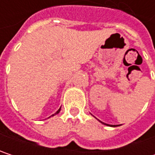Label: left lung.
Returning a JSON list of instances; mask_svg holds the SVG:
<instances>
[{
    "mask_svg": "<svg viewBox=\"0 0 155 155\" xmlns=\"http://www.w3.org/2000/svg\"><path fill=\"white\" fill-rule=\"evenodd\" d=\"M100 121V120H99ZM101 123H102L103 125H106V126H108V127H118V126H120V125H108V124H106V123H103V122H101V121H100Z\"/></svg>",
    "mask_w": 155,
    "mask_h": 155,
    "instance_id": "obj_1",
    "label": "left lung"
}]
</instances>
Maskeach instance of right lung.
I'll list each match as a JSON object with an SVG mask.
<instances>
[{
    "label": "right lung",
    "instance_id": "right-lung-1",
    "mask_svg": "<svg viewBox=\"0 0 155 155\" xmlns=\"http://www.w3.org/2000/svg\"><path fill=\"white\" fill-rule=\"evenodd\" d=\"M60 110H61V108H59V109H58V110H57V111H56V112H55V113H54V115H52V116H50V117H53V116H54V115H56V114H58V113H59V112H60Z\"/></svg>",
    "mask_w": 155,
    "mask_h": 155
}]
</instances>
